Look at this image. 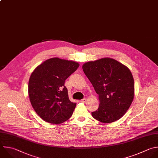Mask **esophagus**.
Masks as SVG:
<instances>
[{
  "label": "esophagus",
  "mask_w": 158,
  "mask_h": 158,
  "mask_svg": "<svg viewBox=\"0 0 158 158\" xmlns=\"http://www.w3.org/2000/svg\"><path fill=\"white\" fill-rule=\"evenodd\" d=\"M86 101H87V100L85 98H83V99L81 100V102H82V103H85Z\"/></svg>",
  "instance_id": "34e87169"
}]
</instances>
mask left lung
Listing matches in <instances>:
<instances>
[{
	"label": "left lung",
	"mask_w": 158,
	"mask_h": 158,
	"mask_svg": "<svg viewBox=\"0 0 158 158\" xmlns=\"http://www.w3.org/2000/svg\"><path fill=\"white\" fill-rule=\"evenodd\" d=\"M82 69L98 95L99 106L92 112L93 118L104 123L121 118L134 98V79L130 70L110 58L87 62Z\"/></svg>",
	"instance_id": "1"
}]
</instances>
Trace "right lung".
Returning <instances> with one entry per match:
<instances>
[{"label": "right lung", "instance_id": "right-lung-1", "mask_svg": "<svg viewBox=\"0 0 158 158\" xmlns=\"http://www.w3.org/2000/svg\"><path fill=\"white\" fill-rule=\"evenodd\" d=\"M78 63L52 58L37 66L28 82V95L38 115L52 124H60L72 116L76 103L69 99L66 79L79 68Z\"/></svg>", "mask_w": 158, "mask_h": 158}]
</instances>
